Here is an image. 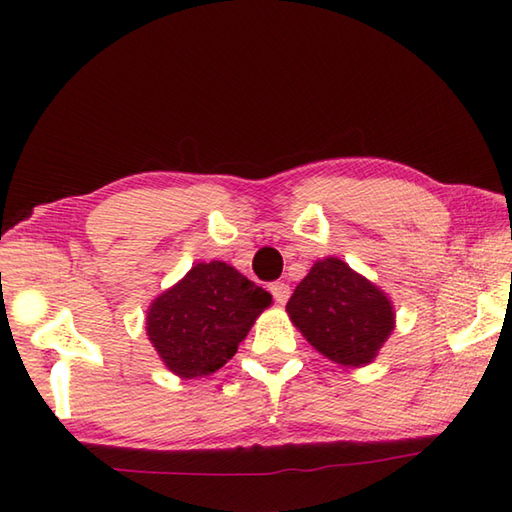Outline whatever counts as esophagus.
<instances>
[{"label":"esophagus","instance_id":"1","mask_svg":"<svg viewBox=\"0 0 512 512\" xmlns=\"http://www.w3.org/2000/svg\"><path fill=\"white\" fill-rule=\"evenodd\" d=\"M270 292H273V297L277 299V303H281V306L290 299V286L281 284V281H275V284L270 286Z\"/></svg>","mask_w":512,"mask_h":512}]
</instances>
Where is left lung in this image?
I'll return each instance as SVG.
<instances>
[{
	"mask_svg": "<svg viewBox=\"0 0 512 512\" xmlns=\"http://www.w3.org/2000/svg\"><path fill=\"white\" fill-rule=\"evenodd\" d=\"M286 312L314 350L345 367L372 363L396 319L385 292L336 257L310 268Z\"/></svg>",
	"mask_w": 512,
	"mask_h": 512,
	"instance_id": "obj_1",
	"label": "left lung"
}]
</instances>
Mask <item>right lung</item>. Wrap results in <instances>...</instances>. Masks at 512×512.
<instances>
[{"label": "right lung", "mask_w": 512, "mask_h": 512, "mask_svg": "<svg viewBox=\"0 0 512 512\" xmlns=\"http://www.w3.org/2000/svg\"><path fill=\"white\" fill-rule=\"evenodd\" d=\"M273 297L224 262L195 264L149 306L147 336L173 374L206 376L237 352Z\"/></svg>", "instance_id": "1"}]
</instances>
